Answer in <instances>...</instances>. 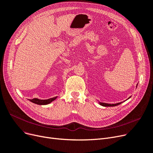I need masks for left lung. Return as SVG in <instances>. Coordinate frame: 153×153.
Segmentation results:
<instances>
[{
  "mask_svg": "<svg viewBox=\"0 0 153 153\" xmlns=\"http://www.w3.org/2000/svg\"><path fill=\"white\" fill-rule=\"evenodd\" d=\"M137 86H137H136V87ZM131 97H129L128 99H129ZM127 99V100H128ZM122 102H120V103H115V104H110V103H102V102H99V104L100 105H101V106H117V105H120V104H121Z\"/></svg>",
  "mask_w": 153,
  "mask_h": 153,
  "instance_id": "left-lung-1",
  "label": "left lung"
}]
</instances>
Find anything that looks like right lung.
Listing matches in <instances>:
<instances>
[{"label":"right lung","instance_id":"right-lung-1","mask_svg":"<svg viewBox=\"0 0 153 153\" xmlns=\"http://www.w3.org/2000/svg\"><path fill=\"white\" fill-rule=\"evenodd\" d=\"M56 98H57V97H55L52 98H49L47 100H40L38 98H33L32 100H29L33 103L39 105H48L51 102H52V101H54Z\"/></svg>","mask_w":153,"mask_h":153}]
</instances>
